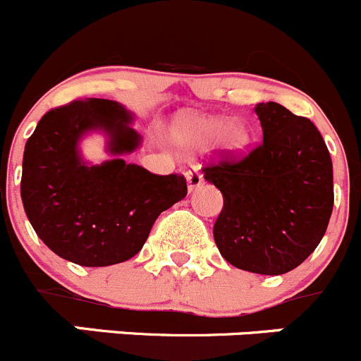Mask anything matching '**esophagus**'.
Listing matches in <instances>:
<instances>
[{
    "label": "esophagus",
    "instance_id": "34e87169",
    "mask_svg": "<svg viewBox=\"0 0 361 361\" xmlns=\"http://www.w3.org/2000/svg\"><path fill=\"white\" fill-rule=\"evenodd\" d=\"M184 175H186L188 190L190 191L197 190V188H200L202 183H204V177H202V173L197 170V168H190V170H188Z\"/></svg>",
    "mask_w": 361,
    "mask_h": 361
}]
</instances>
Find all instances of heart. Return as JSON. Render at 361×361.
<instances>
[{
  "mask_svg": "<svg viewBox=\"0 0 361 361\" xmlns=\"http://www.w3.org/2000/svg\"><path fill=\"white\" fill-rule=\"evenodd\" d=\"M175 138L191 147H202L218 138L221 147L238 150L248 140L246 129L239 122H228L221 118H186L175 127Z\"/></svg>",
  "mask_w": 361,
  "mask_h": 361,
  "instance_id": "b5f03b06",
  "label": "heart"
}]
</instances>
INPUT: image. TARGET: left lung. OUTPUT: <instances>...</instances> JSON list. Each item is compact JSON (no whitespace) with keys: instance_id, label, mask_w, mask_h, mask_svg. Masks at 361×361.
Returning a JSON list of instances; mask_svg holds the SVG:
<instances>
[{"instance_id":"left-lung-1","label":"left lung","mask_w":361,"mask_h":361,"mask_svg":"<svg viewBox=\"0 0 361 361\" xmlns=\"http://www.w3.org/2000/svg\"><path fill=\"white\" fill-rule=\"evenodd\" d=\"M262 142L246 154H219L204 178L223 195L214 241L226 262L283 274L321 243L333 211V164L317 127L278 102L255 108Z\"/></svg>"}]
</instances>
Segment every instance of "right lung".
Listing matches in <instances>:
<instances>
[{"label":"right lung","instance_id":"1","mask_svg":"<svg viewBox=\"0 0 361 361\" xmlns=\"http://www.w3.org/2000/svg\"><path fill=\"white\" fill-rule=\"evenodd\" d=\"M133 116L108 99H81L47 111L23 156L20 198L44 245L58 257L87 267L135 257L154 221L188 195L180 173L156 175L120 159L138 149ZM88 130L109 135L116 160L90 167L79 140Z\"/></svg>","mask_w":361,"mask_h":361}]
</instances>
